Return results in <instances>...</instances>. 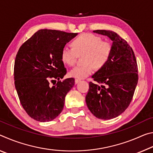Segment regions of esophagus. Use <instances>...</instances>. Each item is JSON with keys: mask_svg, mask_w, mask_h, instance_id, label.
<instances>
[{"mask_svg": "<svg viewBox=\"0 0 153 153\" xmlns=\"http://www.w3.org/2000/svg\"><path fill=\"white\" fill-rule=\"evenodd\" d=\"M79 81H80L79 79H75V84H78V83L79 82Z\"/></svg>", "mask_w": 153, "mask_h": 153, "instance_id": "obj_1", "label": "esophagus"}]
</instances>
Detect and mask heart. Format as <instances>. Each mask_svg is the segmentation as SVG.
<instances>
[{"mask_svg": "<svg viewBox=\"0 0 153 153\" xmlns=\"http://www.w3.org/2000/svg\"><path fill=\"white\" fill-rule=\"evenodd\" d=\"M74 48L65 46L61 51V60L65 64L73 66L78 56L84 55L82 66L74 67L69 72L71 77L84 79L89 76L96 69H100L110 57L112 46L108 41L102 40L100 36L90 33H84L72 42Z\"/></svg>", "mask_w": 153, "mask_h": 153, "instance_id": "1", "label": "heart"}]
</instances>
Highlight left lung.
Instances as JSON below:
<instances>
[{
	"mask_svg": "<svg viewBox=\"0 0 153 153\" xmlns=\"http://www.w3.org/2000/svg\"><path fill=\"white\" fill-rule=\"evenodd\" d=\"M93 32L109 38L112 51L107 63L92 76L99 84L89 83L86 102L96 117L111 120L130 104L138 84V66L132 48L117 33L99 30Z\"/></svg>",
	"mask_w": 153,
	"mask_h": 153,
	"instance_id": "left-lung-1",
	"label": "left lung"
}]
</instances>
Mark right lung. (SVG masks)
<instances>
[{"label": "right lung", "mask_w": 153, "mask_h": 153, "mask_svg": "<svg viewBox=\"0 0 153 153\" xmlns=\"http://www.w3.org/2000/svg\"><path fill=\"white\" fill-rule=\"evenodd\" d=\"M77 35L59 30H40L19 48L15 57L14 80L23 108L40 122L50 121L61 113L65 97L75 84L67 73L61 51ZM58 80L51 87L50 82Z\"/></svg>", "instance_id": "1"}]
</instances>
